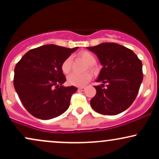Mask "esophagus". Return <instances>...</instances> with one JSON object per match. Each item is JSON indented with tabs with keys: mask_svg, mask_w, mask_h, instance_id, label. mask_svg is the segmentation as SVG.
I'll list each match as a JSON object with an SVG mask.
<instances>
[{
	"mask_svg": "<svg viewBox=\"0 0 159 159\" xmlns=\"http://www.w3.org/2000/svg\"><path fill=\"white\" fill-rule=\"evenodd\" d=\"M78 90H81V91H84V90H85V87H78Z\"/></svg>",
	"mask_w": 159,
	"mask_h": 159,
	"instance_id": "1",
	"label": "esophagus"
}]
</instances>
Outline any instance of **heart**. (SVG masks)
<instances>
[{"mask_svg":"<svg viewBox=\"0 0 159 159\" xmlns=\"http://www.w3.org/2000/svg\"><path fill=\"white\" fill-rule=\"evenodd\" d=\"M78 56L83 59L86 63L88 64L89 70L93 73L97 72V67L95 63L96 62V56L93 53L88 51H81L78 53ZM72 56L67 57L61 63V70L63 74L68 75L70 73L72 70ZM92 78V75L90 72H86L84 74H76L72 73L67 78L68 83L70 85L76 86V87H82L87 84Z\"/></svg>","mask_w":159,"mask_h":159,"instance_id":"obj_1","label":"heart"}]
</instances>
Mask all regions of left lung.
<instances>
[{
	"label": "left lung",
	"instance_id": "obj_1",
	"mask_svg": "<svg viewBox=\"0 0 159 159\" xmlns=\"http://www.w3.org/2000/svg\"><path fill=\"white\" fill-rule=\"evenodd\" d=\"M87 49L95 53L103 66L94 86L96 94L90 105L96 112L116 115L125 111L136 98L143 81L141 61L131 49L105 43ZM107 87H104V85Z\"/></svg>",
	"mask_w": 159,
	"mask_h": 159
}]
</instances>
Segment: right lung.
<instances>
[{"label":"right lung","instance_id":"1","mask_svg":"<svg viewBox=\"0 0 159 159\" xmlns=\"http://www.w3.org/2000/svg\"><path fill=\"white\" fill-rule=\"evenodd\" d=\"M78 48L42 45L27 52L17 63L14 87L24 107L34 116L50 120L67 110L78 88L62 85L66 79L61 66Z\"/></svg>","mask_w":159,"mask_h":159}]
</instances>
